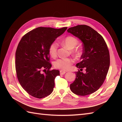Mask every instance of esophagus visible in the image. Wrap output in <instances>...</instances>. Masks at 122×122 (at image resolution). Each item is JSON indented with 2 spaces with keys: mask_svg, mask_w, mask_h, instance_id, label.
<instances>
[{
  "mask_svg": "<svg viewBox=\"0 0 122 122\" xmlns=\"http://www.w3.org/2000/svg\"><path fill=\"white\" fill-rule=\"evenodd\" d=\"M60 74H61V75H64V74H65V73H66V71H63V70H60Z\"/></svg>",
  "mask_w": 122,
  "mask_h": 122,
  "instance_id": "34e87169",
  "label": "esophagus"
}]
</instances>
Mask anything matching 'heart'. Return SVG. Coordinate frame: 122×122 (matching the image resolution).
Instances as JSON below:
<instances>
[{
  "instance_id": "obj_1",
  "label": "heart",
  "mask_w": 122,
  "mask_h": 122,
  "mask_svg": "<svg viewBox=\"0 0 122 122\" xmlns=\"http://www.w3.org/2000/svg\"><path fill=\"white\" fill-rule=\"evenodd\" d=\"M79 41L77 38L73 36H67L63 41L62 43L67 46L69 49H72V53L76 55H79L81 53V49L80 47H77ZM58 44L56 41H53L50 44L49 47V53L52 58H55L57 55ZM74 62V60L72 58H61L58 59L54 62V67L55 68L61 70H69L72 65Z\"/></svg>"
}]
</instances>
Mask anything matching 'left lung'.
Returning a JSON list of instances; mask_svg holds the SVG:
<instances>
[{
    "label": "left lung",
    "instance_id": "8db88e82",
    "mask_svg": "<svg viewBox=\"0 0 122 122\" xmlns=\"http://www.w3.org/2000/svg\"><path fill=\"white\" fill-rule=\"evenodd\" d=\"M68 32L78 38L83 43L82 61L76 67L86 73L76 72V79L70 84L73 93L86 96L97 91L104 82L109 70L110 55L102 36L89 26L78 25L70 27Z\"/></svg>",
    "mask_w": 122,
    "mask_h": 122
}]
</instances>
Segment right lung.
Masks as SVG:
<instances>
[{"label":"right lung","mask_w":122,"mask_h":122,"mask_svg":"<svg viewBox=\"0 0 122 122\" xmlns=\"http://www.w3.org/2000/svg\"><path fill=\"white\" fill-rule=\"evenodd\" d=\"M67 29L39 27L24 35L18 44L16 75L21 86L31 96L41 99L52 92L60 71L50 70L49 47Z\"/></svg>","instance_id":"1"}]
</instances>
